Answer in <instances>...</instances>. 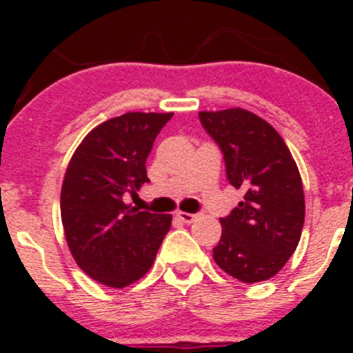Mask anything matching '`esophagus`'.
<instances>
[{"mask_svg":"<svg viewBox=\"0 0 353 353\" xmlns=\"http://www.w3.org/2000/svg\"><path fill=\"white\" fill-rule=\"evenodd\" d=\"M176 217H179V219L182 221V223L191 224L192 221H196V217H198V215H196V214H187V212H176Z\"/></svg>","mask_w":353,"mask_h":353,"instance_id":"obj_1","label":"esophagus"}]
</instances>
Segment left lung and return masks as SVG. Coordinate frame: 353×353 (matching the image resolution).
<instances>
[{
    "label": "left lung",
    "mask_w": 353,
    "mask_h": 353,
    "mask_svg": "<svg viewBox=\"0 0 353 353\" xmlns=\"http://www.w3.org/2000/svg\"><path fill=\"white\" fill-rule=\"evenodd\" d=\"M199 121L223 152L228 182L245 191L221 217L215 263L242 283L270 279L297 249L304 226L297 164L277 130L251 111H201Z\"/></svg>",
    "instance_id": "8db88e82"
}]
</instances>
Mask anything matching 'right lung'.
<instances>
[{"label":"right lung","mask_w":353,"mask_h":353,"mask_svg":"<svg viewBox=\"0 0 353 353\" xmlns=\"http://www.w3.org/2000/svg\"><path fill=\"white\" fill-rule=\"evenodd\" d=\"M173 113H125L83 139L61 185V223L72 256L95 281L123 288L152 267L171 215L127 207L150 182L146 157Z\"/></svg>","instance_id":"add662e5"}]
</instances>
